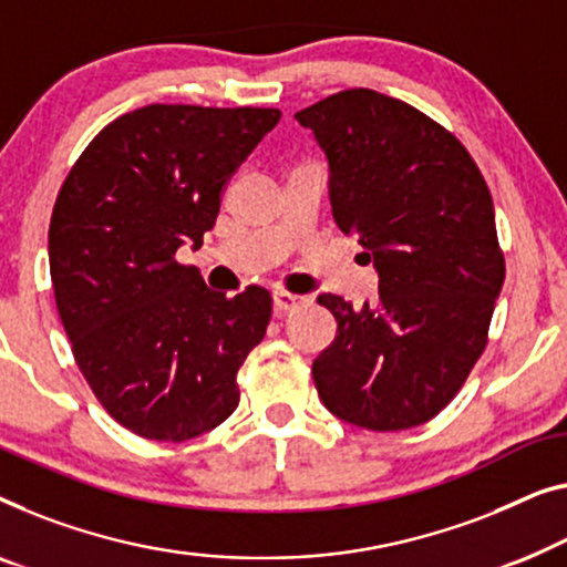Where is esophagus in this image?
I'll use <instances>...</instances> for the list:
<instances>
[{"instance_id": "1", "label": "esophagus", "mask_w": 567, "mask_h": 567, "mask_svg": "<svg viewBox=\"0 0 567 567\" xmlns=\"http://www.w3.org/2000/svg\"><path fill=\"white\" fill-rule=\"evenodd\" d=\"M307 301L299 293H289V291H276L274 293V309H276V317H284L286 311L301 307V303Z\"/></svg>"}]
</instances>
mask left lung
I'll return each instance as SVG.
<instances>
[{"label":"left lung","instance_id":"obj_1","mask_svg":"<svg viewBox=\"0 0 567 567\" xmlns=\"http://www.w3.org/2000/svg\"><path fill=\"white\" fill-rule=\"evenodd\" d=\"M297 120L330 163L334 223L379 270L373 303L317 297L338 322L311 365L319 399L373 432L430 422L486 350L504 286L488 186L453 133L373 89H344Z\"/></svg>","mask_w":567,"mask_h":567}]
</instances>
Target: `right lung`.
<instances>
[{
  "label": "right lung",
  "instance_id": "right-lung-1",
  "mask_svg": "<svg viewBox=\"0 0 567 567\" xmlns=\"http://www.w3.org/2000/svg\"><path fill=\"white\" fill-rule=\"evenodd\" d=\"M278 120L260 106H141L86 145L55 199L48 258L73 358L112 420L145 440L199 437L240 401L270 293L227 299L176 250L202 248L227 182Z\"/></svg>",
  "mask_w": 567,
  "mask_h": 567
}]
</instances>
